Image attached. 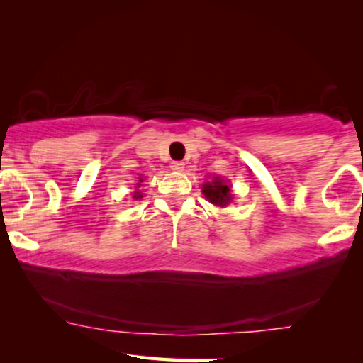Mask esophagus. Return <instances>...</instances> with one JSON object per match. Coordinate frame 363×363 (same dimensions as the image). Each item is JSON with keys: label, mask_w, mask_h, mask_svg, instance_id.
<instances>
[{"label": "esophagus", "mask_w": 363, "mask_h": 363, "mask_svg": "<svg viewBox=\"0 0 363 363\" xmlns=\"http://www.w3.org/2000/svg\"><path fill=\"white\" fill-rule=\"evenodd\" d=\"M170 168L173 172H183V168H185V163H183V162H172Z\"/></svg>", "instance_id": "1"}]
</instances>
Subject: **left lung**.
I'll use <instances>...</instances> for the list:
<instances>
[{"instance_id":"left-lung-1","label":"left lung","mask_w":363,"mask_h":363,"mask_svg":"<svg viewBox=\"0 0 363 363\" xmlns=\"http://www.w3.org/2000/svg\"><path fill=\"white\" fill-rule=\"evenodd\" d=\"M201 191L208 201L221 208H225L228 203L233 200L231 185L220 177L213 178V182H206L205 185H203Z\"/></svg>"}]
</instances>
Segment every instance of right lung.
Here are the masks:
<instances>
[{"instance_id": "right-lung-1", "label": "right lung", "mask_w": 363, "mask_h": 363, "mask_svg": "<svg viewBox=\"0 0 363 363\" xmlns=\"http://www.w3.org/2000/svg\"><path fill=\"white\" fill-rule=\"evenodd\" d=\"M142 182H143V180L140 178V180H138V183H137V186H135V188L140 186V185H142ZM142 196H143V195L140 193V190H137L135 193H133V198H135V200H138V198H142Z\"/></svg>"}]
</instances>
